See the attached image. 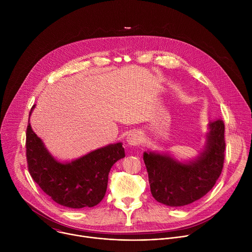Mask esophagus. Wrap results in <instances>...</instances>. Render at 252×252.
Segmentation results:
<instances>
[{
  "label": "esophagus",
  "mask_w": 252,
  "mask_h": 252,
  "mask_svg": "<svg viewBox=\"0 0 252 252\" xmlns=\"http://www.w3.org/2000/svg\"><path fill=\"white\" fill-rule=\"evenodd\" d=\"M141 133L137 130H134V131H131L128 133L127 137H126V140H127V143L130 146H138L140 141H141Z\"/></svg>",
  "instance_id": "obj_1"
}]
</instances>
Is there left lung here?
Instances as JSON below:
<instances>
[{
	"mask_svg": "<svg viewBox=\"0 0 252 252\" xmlns=\"http://www.w3.org/2000/svg\"><path fill=\"white\" fill-rule=\"evenodd\" d=\"M206 146L196 159L181 162L168 155L143 153L155 199L168 206H185L204 196L221 174L224 161V124L209 122Z\"/></svg>",
	"mask_w": 252,
	"mask_h": 252,
	"instance_id": "8db88e82",
	"label": "left lung"
}]
</instances>
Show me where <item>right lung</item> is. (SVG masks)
<instances>
[{
  "label": "right lung",
  "instance_id": "1",
  "mask_svg": "<svg viewBox=\"0 0 252 252\" xmlns=\"http://www.w3.org/2000/svg\"><path fill=\"white\" fill-rule=\"evenodd\" d=\"M26 154L33 182L55 202L69 208L93 207L99 203L105 194L112 166L126 156L123 143L118 142L71 162H60L32 131L30 121L26 132Z\"/></svg>",
  "mask_w": 252,
  "mask_h": 252
}]
</instances>
